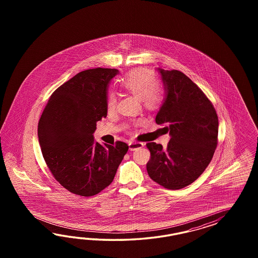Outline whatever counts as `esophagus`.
<instances>
[{"mask_svg":"<svg viewBox=\"0 0 258 258\" xmlns=\"http://www.w3.org/2000/svg\"><path fill=\"white\" fill-rule=\"evenodd\" d=\"M145 146L144 143L141 142H130L128 143V147H130V150H135V149H140Z\"/></svg>","mask_w":258,"mask_h":258,"instance_id":"34e87169","label":"esophagus"}]
</instances>
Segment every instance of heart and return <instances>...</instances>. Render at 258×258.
Returning a JSON list of instances; mask_svg holds the SVG:
<instances>
[{
  "label": "heart",
  "instance_id": "1",
  "mask_svg": "<svg viewBox=\"0 0 258 258\" xmlns=\"http://www.w3.org/2000/svg\"><path fill=\"white\" fill-rule=\"evenodd\" d=\"M120 84L126 92L142 99L149 108L155 107L162 99L161 91L156 87L158 84L156 76L148 69L140 68L132 71L121 80ZM115 107L116 96L109 94L107 98V109L111 112L115 109Z\"/></svg>",
  "mask_w": 258,
  "mask_h": 258
}]
</instances>
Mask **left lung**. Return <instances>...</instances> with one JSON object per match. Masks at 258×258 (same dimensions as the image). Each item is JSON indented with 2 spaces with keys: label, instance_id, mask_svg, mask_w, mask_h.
I'll return each instance as SVG.
<instances>
[{
  "label": "left lung",
  "instance_id": "8db88e82",
  "mask_svg": "<svg viewBox=\"0 0 258 258\" xmlns=\"http://www.w3.org/2000/svg\"><path fill=\"white\" fill-rule=\"evenodd\" d=\"M164 84V102L158 125L167 124L166 149L148 143L149 176L167 189L177 190L195 181L210 164L218 145L219 119L210 100L180 71L157 68ZM167 131V132H168Z\"/></svg>",
  "mask_w": 258,
  "mask_h": 258
}]
</instances>
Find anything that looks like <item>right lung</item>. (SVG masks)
Instances as JSON below:
<instances>
[{"label":"right lung","instance_id":"right-lung-1","mask_svg":"<svg viewBox=\"0 0 258 258\" xmlns=\"http://www.w3.org/2000/svg\"><path fill=\"white\" fill-rule=\"evenodd\" d=\"M117 69L82 71L50 96L38 125L42 156L55 180L76 195L109 186L128 146L95 142L96 122L107 116L108 87Z\"/></svg>","mask_w":258,"mask_h":258}]
</instances>
